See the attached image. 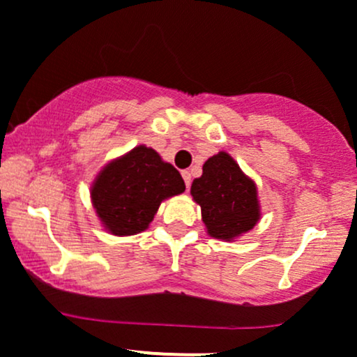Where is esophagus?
<instances>
[{
  "mask_svg": "<svg viewBox=\"0 0 357 357\" xmlns=\"http://www.w3.org/2000/svg\"><path fill=\"white\" fill-rule=\"evenodd\" d=\"M181 176H183V179H185V185H186V188H188V186L191 185V172L188 171V169H185V171L181 172Z\"/></svg>",
  "mask_w": 357,
  "mask_h": 357,
  "instance_id": "esophagus-1",
  "label": "esophagus"
}]
</instances>
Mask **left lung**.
<instances>
[{
  "label": "left lung",
  "mask_w": 357,
  "mask_h": 357,
  "mask_svg": "<svg viewBox=\"0 0 357 357\" xmlns=\"http://www.w3.org/2000/svg\"><path fill=\"white\" fill-rule=\"evenodd\" d=\"M191 197L202 207V220L212 238L231 241L260 219L257 186L226 152L204 164V174L191 185Z\"/></svg>",
  "instance_id": "1"
}]
</instances>
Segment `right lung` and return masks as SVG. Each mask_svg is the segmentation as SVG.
Here are the masks:
<instances>
[{
  "instance_id": "right-lung-1",
  "label": "right lung",
  "mask_w": 357,
  "mask_h": 357,
  "mask_svg": "<svg viewBox=\"0 0 357 357\" xmlns=\"http://www.w3.org/2000/svg\"><path fill=\"white\" fill-rule=\"evenodd\" d=\"M185 188L178 169L140 145L100 171L92 186V204L107 231L131 236L149 227L160 202Z\"/></svg>"
}]
</instances>
